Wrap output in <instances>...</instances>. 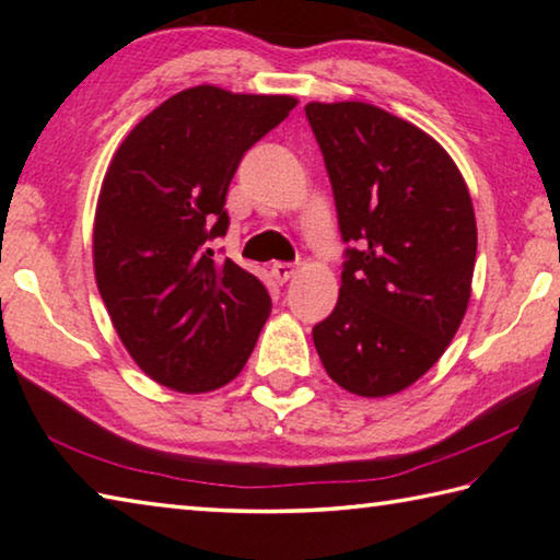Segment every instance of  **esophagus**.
<instances>
[{
	"label": "esophagus",
	"mask_w": 560,
	"mask_h": 560,
	"mask_svg": "<svg viewBox=\"0 0 560 560\" xmlns=\"http://www.w3.org/2000/svg\"><path fill=\"white\" fill-rule=\"evenodd\" d=\"M271 277L277 279V283H287V281H291L293 277H296V269L291 267V264H273L271 267Z\"/></svg>",
	"instance_id": "esophagus-1"
}]
</instances>
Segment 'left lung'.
Here are the masks:
<instances>
[{
	"instance_id": "obj_1",
	"label": "left lung",
	"mask_w": 560,
	"mask_h": 560,
	"mask_svg": "<svg viewBox=\"0 0 560 560\" xmlns=\"http://www.w3.org/2000/svg\"><path fill=\"white\" fill-rule=\"evenodd\" d=\"M340 234L355 242L338 303L314 328L328 377L387 397L438 363L467 314L477 220L447 150L363 101L308 103Z\"/></svg>"
}]
</instances>
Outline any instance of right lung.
Masks as SVG:
<instances>
[{
  "mask_svg": "<svg viewBox=\"0 0 560 560\" xmlns=\"http://www.w3.org/2000/svg\"><path fill=\"white\" fill-rule=\"evenodd\" d=\"M293 96L192 86L148 113L118 145L93 220V271L120 343L148 377L185 395L232 383L271 299L207 242L230 226L242 155L289 116Z\"/></svg>",
  "mask_w": 560,
  "mask_h": 560,
  "instance_id": "right-lung-1",
  "label": "right lung"
}]
</instances>
